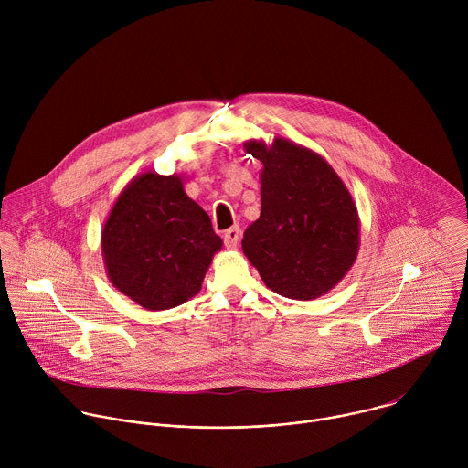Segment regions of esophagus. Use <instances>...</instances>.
<instances>
[{
	"instance_id": "obj_1",
	"label": "esophagus",
	"mask_w": 468,
	"mask_h": 468,
	"mask_svg": "<svg viewBox=\"0 0 468 468\" xmlns=\"http://www.w3.org/2000/svg\"><path fill=\"white\" fill-rule=\"evenodd\" d=\"M239 239H240V229H239V226H233V228L226 229V233H224V244H226V248H237Z\"/></svg>"
}]
</instances>
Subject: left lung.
<instances>
[{
	"label": "left lung",
	"mask_w": 468,
	"mask_h": 468,
	"mask_svg": "<svg viewBox=\"0 0 468 468\" xmlns=\"http://www.w3.org/2000/svg\"><path fill=\"white\" fill-rule=\"evenodd\" d=\"M262 163L261 217L248 226L242 251L264 285L292 300H314L335 287L359 251L352 194L318 154L287 139L248 141Z\"/></svg>",
	"instance_id": "8db88e82"
}]
</instances>
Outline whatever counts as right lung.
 I'll return each mask as SVG.
<instances>
[{
  "instance_id": "right-lung-1",
  "label": "right lung",
  "mask_w": 468,
  "mask_h": 468,
  "mask_svg": "<svg viewBox=\"0 0 468 468\" xmlns=\"http://www.w3.org/2000/svg\"><path fill=\"white\" fill-rule=\"evenodd\" d=\"M220 248L209 215L185 194L176 174L137 176L118 196L101 231L111 283L150 311L194 298Z\"/></svg>"
}]
</instances>
